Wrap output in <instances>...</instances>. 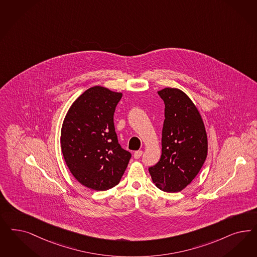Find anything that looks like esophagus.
<instances>
[{
	"label": "esophagus",
	"mask_w": 257,
	"mask_h": 257,
	"mask_svg": "<svg viewBox=\"0 0 257 257\" xmlns=\"http://www.w3.org/2000/svg\"><path fill=\"white\" fill-rule=\"evenodd\" d=\"M142 154H143V151H142V150H137V151L134 152L133 156H134L135 159H139V158L141 157Z\"/></svg>",
	"instance_id": "obj_1"
}]
</instances>
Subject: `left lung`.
I'll list each match as a JSON object with an SVG mask.
<instances>
[{
  "label": "left lung",
  "instance_id": "8db88e82",
  "mask_svg": "<svg viewBox=\"0 0 257 257\" xmlns=\"http://www.w3.org/2000/svg\"><path fill=\"white\" fill-rule=\"evenodd\" d=\"M164 100L165 121L162 156L149 174L159 189L175 193L184 189L199 174L208 152L207 133L199 109L180 89L158 91Z\"/></svg>",
  "mask_w": 257,
  "mask_h": 257
}]
</instances>
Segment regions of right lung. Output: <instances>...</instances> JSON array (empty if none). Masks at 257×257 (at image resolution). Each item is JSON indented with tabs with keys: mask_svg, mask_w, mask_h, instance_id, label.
<instances>
[{
	"mask_svg": "<svg viewBox=\"0 0 257 257\" xmlns=\"http://www.w3.org/2000/svg\"><path fill=\"white\" fill-rule=\"evenodd\" d=\"M121 97L122 92L91 87L75 99L62 124L60 146L67 166L92 190L117 185L132 157L118 144L113 123Z\"/></svg>",
	"mask_w": 257,
	"mask_h": 257,
	"instance_id": "obj_1",
	"label": "right lung"
}]
</instances>
